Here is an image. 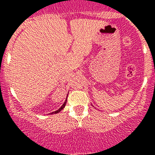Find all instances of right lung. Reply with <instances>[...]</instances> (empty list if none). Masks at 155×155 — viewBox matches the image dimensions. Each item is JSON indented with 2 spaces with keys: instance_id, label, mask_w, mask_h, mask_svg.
Listing matches in <instances>:
<instances>
[{
  "instance_id": "obj_1",
  "label": "right lung",
  "mask_w": 155,
  "mask_h": 155,
  "mask_svg": "<svg viewBox=\"0 0 155 155\" xmlns=\"http://www.w3.org/2000/svg\"><path fill=\"white\" fill-rule=\"evenodd\" d=\"M67 98H68V96H67ZM67 100H68V98H66L65 102H64V103L62 105H61V107L60 108V109H57V111H55V112H53V113H50V114H55V113H60V112H61V111L62 110V109H64V107H65L66 103H67Z\"/></svg>"
}]
</instances>
